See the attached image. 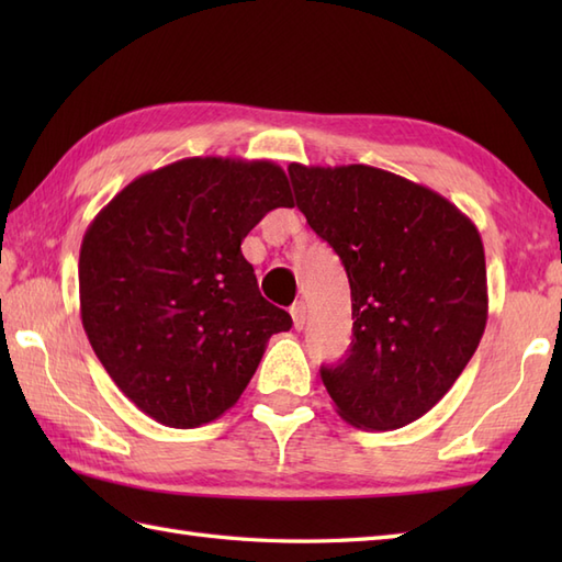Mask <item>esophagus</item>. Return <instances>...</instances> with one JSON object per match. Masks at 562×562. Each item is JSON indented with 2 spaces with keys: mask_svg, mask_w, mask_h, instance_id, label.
Instances as JSON below:
<instances>
[{
  "mask_svg": "<svg viewBox=\"0 0 562 562\" xmlns=\"http://www.w3.org/2000/svg\"><path fill=\"white\" fill-rule=\"evenodd\" d=\"M290 314H292V321H294V328L302 330L304 324H306V304H304V302H296V304L290 308Z\"/></svg>",
  "mask_w": 562,
  "mask_h": 562,
  "instance_id": "34e87169",
  "label": "esophagus"
}]
</instances>
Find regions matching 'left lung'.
I'll return each instance as SVG.
<instances>
[{
    "mask_svg": "<svg viewBox=\"0 0 562 562\" xmlns=\"http://www.w3.org/2000/svg\"><path fill=\"white\" fill-rule=\"evenodd\" d=\"M296 207L340 256L352 342L321 367L338 415L398 429L445 398L487 321L481 234L435 190L364 164H290Z\"/></svg>",
    "mask_w": 562,
    "mask_h": 562,
    "instance_id": "left-lung-1",
    "label": "left lung"
}]
</instances>
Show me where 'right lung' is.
I'll list each match as a JSON object with an SVG mask.
<instances>
[{"label":"right lung","instance_id":"obj_1","mask_svg":"<svg viewBox=\"0 0 562 562\" xmlns=\"http://www.w3.org/2000/svg\"><path fill=\"white\" fill-rule=\"evenodd\" d=\"M274 207H294L282 166L190 157L137 176L83 234V330L115 386L157 423L217 420L270 336L292 328L241 254Z\"/></svg>","mask_w":562,"mask_h":562}]
</instances>
